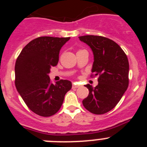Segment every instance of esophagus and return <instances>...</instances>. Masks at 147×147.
<instances>
[{
  "instance_id": "34e87169",
  "label": "esophagus",
  "mask_w": 147,
  "mask_h": 147,
  "mask_svg": "<svg viewBox=\"0 0 147 147\" xmlns=\"http://www.w3.org/2000/svg\"><path fill=\"white\" fill-rule=\"evenodd\" d=\"M80 87V85H78L77 82H74L73 83V85H72V88H77Z\"/></svg>"
}]
</instances>
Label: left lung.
Masks as SVG:
<instances>
[{"mask_svg":"<svg viewBox=\"0 0 147 147\" xmlns=\"http://www.w3.org/2000/svg\"><path fill=\"white\" fill-rule=\"evenodd\" d=\"M79 38L91 49V72L94 76H99L98 84L95 88L89 84L85 85L89 94L82 104L92 113H106L115 107L128 88V59L121 48L110 39L94 35Z\"/></svg>","mask_w":147,"mask_h":147,"instance_id":"obj_1","label":"left lung"}]
</instances>
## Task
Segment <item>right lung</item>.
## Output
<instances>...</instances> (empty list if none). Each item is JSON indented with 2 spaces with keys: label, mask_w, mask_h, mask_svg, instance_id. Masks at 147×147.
I'll return each mask as SVG.
<instances>
[{
  "label": "right lung",
  "mask_w": 147,
  "mask_h": 147,
  "mask_svg": "<svg viewBox=\"0 0 147 147\" xmlns=\"http://www.w3.org/2000/svg\"><path fill=\"white\" fill-rule=\"evenodd\" d=\"M70 37H40L28 42L15 63V86L30 110L49 117L60 109L66 93L72 88L68 80L50 82L51 67L57 65L60 49Z\"/></svg>",
  "instance_id": "add662e5"
}]
</instances>
